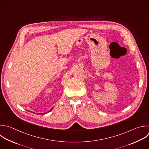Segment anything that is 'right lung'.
Wrapping results in <instances>:
<instances>
[{
	"label": "right lung",
	"instance_id": "right-lung-1",
	"mask_svg": "<svg viewBox=\"0 0 149 149\" xmlns=\"http://www.w3.org/2000/svg\"><path fill=\"white\" fill-rule=\"evenodd\" d=\"M52 109H53V108H51V109L49 111H48L47 112H45V113H42V115H44V114H45V113H48V112H51V111L52 110Z\"/></svg>",
	"mask_w": 149,
	"mask_h": 149
}]
</instances>
